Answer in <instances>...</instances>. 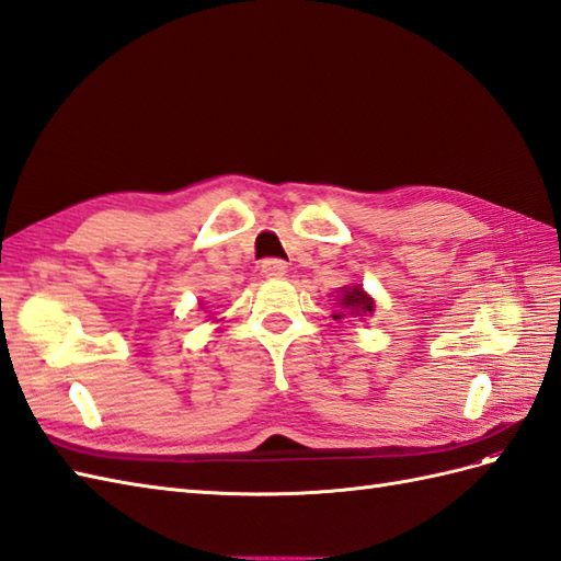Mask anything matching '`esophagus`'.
Masks as SVG:
<instances>
[{"instance_id": "34e87169", "label": "esophagus", "mask_w": 561, "mask_h": 561, "mask_svg": "<svg viewBox=\"0 0 561 561\" xmlns=\"http://www.w3.org/2000/svg\"><path fill=\"white\" fill-rule=\"evenodd\" d=\"M285 273H288V264L283 259H264L262 262V276L266 278H280Z\"/></svg>"}]
</instances>
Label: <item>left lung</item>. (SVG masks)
Here are the masks:
<instances>
[{"mask_svg":"<svg viewBox=\"0 0 561 561\" xmlns=\"http://www.w3.org/2000/svg\"><path fill=\"white\" fill-rule=\"evenodd\" d=\"M345 297L340 299V305H343L345 309H350L352 313H366V311H374V302L371 297H366V293L359 288V285H354V288H345L343 290ZM343 317V313H335V319Z\"/></svg>","mask_w":561,"mask_h":561,"instance_id":"obj_1","label":"left lung"}]
</instances>
